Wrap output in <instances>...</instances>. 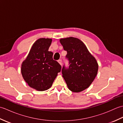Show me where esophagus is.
<instances>
[{
	"mask_svg": "<svg viewBox=\"0 0 123 123\" xmlns=\"http://www.w3.org/2000/svg\"><path fill=\"white\" fill-rule=\"evenodd\" d=\"M58 62L59 63V64L61 65V66H62V60L61 59H60L58 60Z\"/></svg>",
	"mask_w": 123,
	"mask_h": 123,
	"instance_id": "34e87169",
	"label": "esophagus"
}]
</instances>
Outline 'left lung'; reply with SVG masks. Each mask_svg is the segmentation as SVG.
Wrapping results in <instances>:
<instances>
[{
  "mask_svg": "<svg viewBox=\"0 0 123 123\" xmlns=\"http://www.w3.org/2000/svg\"><path fill=\"white\" fill-rule=\"evenodd\" d=\"M69 60L68 69L63 66L62 77L68 88L74 92H79L88 88L95 79L98 70L95 57L88 51L82 41L70 37L60 40Z\"/></svg>",
  "mask_w": 123,
  "mask_h": 123,
  "instance_id": "obj_1",
  "label": "left lung"
}]
</instances>
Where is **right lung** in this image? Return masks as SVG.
<instances>
[{"label": "right lung", "mask_w": 123, "mask_h": 123, "mask_svg": "<svg viewBox=\"0 0 123 123\" xmlns=\"http://www.w3.org/2000/svg\"><path fill=\"white\" fill-rule=\"evenodd\" d=\"M52 41L48 38L38 39L22 64L23 79L30 87L37 91L50 88L61 70L60 64L53 59V52L49 51Z\"/></svg>", "instance_id": "add662e5"}]
</instances>
